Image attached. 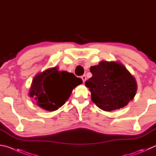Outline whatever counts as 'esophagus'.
Returning a JSON list of instances; mask_svg holds the SVG:
<instances>
[{
	"label": "esophagus",
	"instance_id": "1",
	"mask_svg": "<svg viewBox=\"0 0 156 156\" xmlns=\"http://www.w3.org/2000/svg\"><path fill=\"white\" fill-rule=\"evenodd\" d=\"M81 78H82V80H83V83H84V82H85V80H87V77H86L85 75H83V76H81Z\"/></svg>",
	"mask_w": 156,
	"mask_h": 156
}]
</instances>
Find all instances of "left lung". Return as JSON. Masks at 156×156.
Masks as SVG:
<instances>
[{
	"label": "left lung",
	"mask_w": 156,
	"mask_h": 156,
	"mask_svg": "<svg viewBox=\"0 0 156 156\" xmlns=\"http://www.w3.org/2000/svg\"><path fill=\"white\" fill-rule=\"evenodd\" d=\"M93 76L85 82L91 93V100L100 109H119L134 99L137 84L125 66L117 62L101 61L92 66Z\"/></svg>",
	"instance_id": "8db88e82"
}]
</instances>
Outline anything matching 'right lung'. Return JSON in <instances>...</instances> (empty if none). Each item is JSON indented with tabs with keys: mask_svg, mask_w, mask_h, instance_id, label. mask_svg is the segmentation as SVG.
<instances>
[{
	"mask_svg": "<svg viewBox=\"0 0 156 156\" xmlns=\"http://www.w3.org/2000/svg\"><path fill=\"white\" fill-rule=\"evenodd\" d=\"M83 83L80 78L56 67L48 69L33 78L29 95L37 104L49 111H55L68 100L73 89Z\"/></svg>",
	"mask_w": 156,
	"mask_h": 156,
	"instance_id": "1",
	"label": "right lung"
}]
</instances>
